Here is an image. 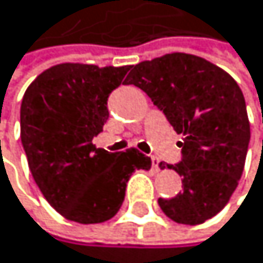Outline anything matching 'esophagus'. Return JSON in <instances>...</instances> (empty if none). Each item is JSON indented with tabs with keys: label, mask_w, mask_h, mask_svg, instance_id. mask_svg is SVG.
Wrapping results in <instances>:
<instances>
[{
	"label": "esophagus",
	"mask_w": 263,
	"mask_h": 263,
	"mask_svg": "<svg viewBox=\"0 0 263 263\" xmlns=\"http://www.w3.org/2000/svg\"><path fill=\"white\" fill-rule=\"evenodd\" d=\"M152 169L155 172L160 171V160H158V158H155V156H152Z\"/></svg>",
	"instance_id": "34e87169"
}]
</instances>
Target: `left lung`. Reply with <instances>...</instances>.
I'll list each match as a JSON object with an SVG mask.
<instances>
[{"label":"left lung","instance_id":"obj_1","mask_svg":"<svg viewBox=\"0 0 263 263\" xmlns=\"http://www.w3.org/2000/svg\"><path fill=\"white\" fill-rule=\"evenodd\" d=\"M127 80L183 134L180 161L160 163L182 177V192L158 204L177 223L206 222L229 203L243 174L251 129L239 86L211 62L182 52L140 62Z\"/></svg>","mask_w":263,"mask_h":263}]
</instances>
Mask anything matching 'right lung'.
Instances as JSON below:
<instances>
[{"label":"right lung","mask_w":263,"mask_h":263,"mask_svg":"<svg viewBox=\"0 0 263 263\" xmlns=\"http://www.w3.org/2000/svg\"><path fill=\"white\" fill-rule=\"evenodd\" d=\"M126 67L60 64L34 80L20 107V139L31 176L49 204L68 220L100 223L120 211L126 183L152 160L136 148H97L107 102Z\"/></svg>","instance_id":"1"}]
</instances>
